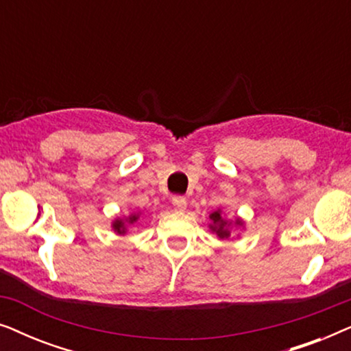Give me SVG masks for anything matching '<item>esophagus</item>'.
I'll list each match as a JSON object with an SVG mask.
<instances>
[{
	"label": "esophagus",
	"mask_w": 351,
	"mask_h": 351,
	"mask_svg": "<svg viewBox=\"0 0 351 351\" xmlns=\"http://www.w3.org/2000/svg\"><path fill=\"white\" fill-rule=\"evenodd\" d=\"M172 206H174L177 210H185L186 199L184 198V196H174V198H172Z\"/></svg>",
	"instance_id": "obj_1"
}]
</instances>
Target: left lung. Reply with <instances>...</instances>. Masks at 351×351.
Masks as SVG:
<instances>
[{
	"instance_id": "1",
	"label": "left lung",
	"mask_w": 351,
	"mask_h": 351,
	"mask_svg": "<svg viewBox=\"0 0 351 351\" xmlns=\"http://www.w3.org/2000/svg\"><path fill=\"white\" fill-rule=\"evenodd\" d=\"M209 219H210V222H213L209 225V228L213 230V232L217 234L220 239L230 238V234H232V233H230V225H232V222H228V220L223 217L222 210H220V209L214 210V213L209 215ZM234 223L243 225V220L237 219V222H234Z\"/></svg>"
}]
</instances>
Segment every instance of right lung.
<instances>
[{
	"mask_svg": "<svg viewBox=\"0 0 351 351\" xmlns=\"http://www.w3.org/2000/svg\"><path fill=\"white\" fill-rule=\"evenodd\" d=\"M137 220H138V214H131L126 220H123V219L114 220L112 227L118 234H124L128 232V225H134L137 222Z\"/></svg>",
	"mask_w": 351,
	"mask_h": 351,
	"instance_id": "obj_1",
	"label": "right lung"
}]
</instances>
